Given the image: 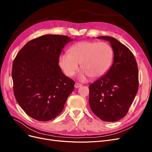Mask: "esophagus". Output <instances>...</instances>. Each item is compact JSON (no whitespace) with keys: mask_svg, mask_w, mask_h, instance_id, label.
I'll return each mask as SVG.
<instances>
[{"mask_svg":"<svg viewBox=\"0 0 152 152\" xmlns=\"http://www.w3.org/2000/svg\"><path fill=\"white\" fill-rule=\"evenodd\" d=\"M81 86H82L81 84H80V83H76L75 84V87L76 88H80Z\"/></svg>","mask_w":152,"mask_h":152,"instance_id":"34e87169","label":"esophagus"}]
</instances>
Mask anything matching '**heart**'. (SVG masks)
Instances as JSON below:
<instances>
[{"label":"heart","mask_w":152,"mask_h":152,"mask_svg":"<svg viewBox=\"0 0 152 152\" xmlns=\"http://www.w3.org/2000/svg\"><path fill=\"white\" fill-rule=\"evenodd\" d=\"M114 56V50L107 42L82 41L72 46L68 53L60 55L59 64L66 75L72 76L80 63L82 71L80 78L84 81L88 76L96 78L106 73L113 64Z\"/></svg>","instance_id":"b5f03b06"}]
</instances>
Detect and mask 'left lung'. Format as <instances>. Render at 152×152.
<instances>
[{"mask_svg": "<svg viewBox=\"0 0 152 152\" xmlns=\"http://www.w3.org/2000/svg\"><path fill=\"white\" fill-rule=\"evenodd\" d=\"M110 42L114 61L105 75L89 86L91 110L103 121L115 122L127 114L138 89V70L132 51L113 37H98Z\"/></svg>", "mask_w": 152, "mask_h": 152, "instance_id": "1", "label": "left lung"}]
</instances>
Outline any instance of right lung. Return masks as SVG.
Returning a JSON list of instances; mask_svg holds the SVG:
<instances>
[{"mask_svg":"<svg viewBox=\"0 0 152 152\" xmlns=\"http://www.w3.org/2000/svg\"><path fill=\"white\" fill-rule=\"evenodd\" d=\"M72 39L45 35L33 39L19 51L12 66L15 97L25 113L38 121H48L63 110L75 81L58 65L64 46Z\"/></svg>","mask_w":152,"mask_h":152,"instance_id":"1","label":"right lung"}]
</instances>
